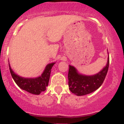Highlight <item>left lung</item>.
<instances>
[{
    "mask_svg": "<svg viewBox=\"0 0 124 124\" xmlns=\"http://www.w3.org/2000/svg\"><path fill=\"white\" fill-rule=\"evenodd\" d=\"M109 65V57L105 67L97 74L91 76L83 75L77 72L73 66L69 65L68 78L70 91L77 96L90 94L98 89L103 83L108 73Z\"/></svg>",
    "mask_w": 124,
    "mask_h": 124,
    "instance_id": "left-lung-1",
    "label": "left lung"
}]
</instances>
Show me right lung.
Masks as SVG:
<instances>
[{"instance_id": "add662e5", "label": "right lung", "mask_w": 124, "mask_h": 124, "mask_svg": "<svg viewBox=\"0 0 124 124\" xmlns=\"http://www.w3.org/2000/svg\"><path fill=\"white\" fill-rule=\"evenodd\" d=\"M54 63H51L47 65L41 76L35 78H26L20 77L12 70L9 63L8 65L12 78L21 89L31 94H39L41 92L46 90L49 81L51 69Z\"/></svg>"}]
</instances>
